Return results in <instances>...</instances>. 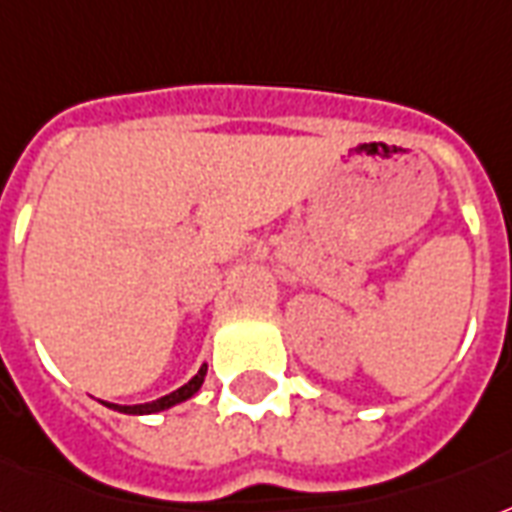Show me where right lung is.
Returning a JSON list of instances; mask_svg holds the SVG:
<instances>
[{"instance_id": "add662e5", "label": "right lung", "mask_w": 512, "mask_h": 512, "mask_svg": "<svg viewBox=\"0 0 512 512\" xmlns=\"http://www.w3.org/2000/svg\"><path fill=\"white\" fill-rule=\"evenodd\" d=\"M204 378H206V365H201V370H198V373H195V376L190 378L185 386H179L177 392H171V395L161 397V400H152V403H142V405H115V403H104V405L117 413H131V416H144V413L166 411V408H171V405H179V403H185V400H190V397H193L195 392L201 389Z\"/></svg>"}]
</instances>
